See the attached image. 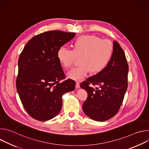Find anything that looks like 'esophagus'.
Returning <instances> with one entry per match:
<instances>
[{
    "label": "esophagus",
    "instance_id": "1",
    "mask_svg": "<svg viewBox=\"0 0 149 149\" xmlns=\"http://www.w3.org/2000/svg\"><path fill=\"white\" fill-rule=\"evenodd\" d=\"M79 87V81H77L76 82V84H75V88H78Z\"/></svg>",
    "mask_w": 149,
    "mask_h": 149
}]
</instances>
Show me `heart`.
Segmentation results:
<instances>
[{"instance_id": "obj_1", "label": "heart", "mask_w": 149, "mask_h": 149, "mask_svg": "<svg viewBox=\"0 0 149 149\" xmlns=\"http://www.w3.org/2000/svg\"><path fill=\"white\" fill-rule=\"evenodd\" d=\"M114 52L113 42L95 35L79 36L72 42V49L64 46L59 47L57 59L61 66L68 68L72 66L76 58L79 57L80 65L70 71L68 78L79 80L90 71L93 74L102 72L110 63Z\"/></svg>"}]
</instances>
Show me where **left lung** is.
Returning a JSON list of instances; mask_svg holds the SVG:
<instances>
[{
  "label": "left lung",
  "mask_w": 149,
  "mask_h": 149,
  "mask_svg": "<svg viewBox=\"0 0 149 149\" xmlns=\"http://www.w3.org/2000/svg\"><path fill=\"white\" fill-rule=\"evenodd\" d=\"M113 44V54L107 67L80 85L88 93L82 110L95 121H106L118 112L128 86L129 65L124 52L117 42ZM92 85L99 87L94 89Z\"/></svg>",
  "instance_id": "obj_1"
}]
</instances>
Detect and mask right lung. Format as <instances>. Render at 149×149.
Here are the masks:
<instances>
[{"label":"right lung","mask_w":149,"mask_h":149,"mask_svg":"<svg viewBox=\"0 0 149 149\" xmlns=\"http://www.w3.org/2000/svg\"><path fill=\"white\" fill-rule=\"evenodd\" d=\"M74 32L47 31L31 38L18 60L16 88L26 112L34 119L47 121L60 112L65 93L75 82L66 77L59 62L58 48L72 39Z\"/></svg>","instance_id":"1"}]
</instances>
